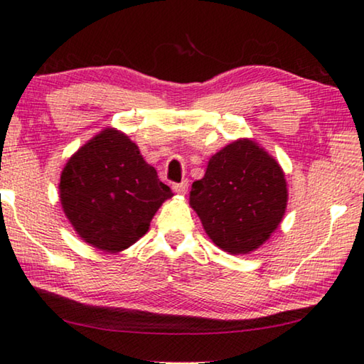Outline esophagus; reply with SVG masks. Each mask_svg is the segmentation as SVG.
Listing matches in <instances>:
<instances>
[{"mask_svg": "<svg viewBox=\"0 0 364 364\" xmlns=\"http://www.w3.org/2000/svg\"><path fill=\"white\" fill-rule=\"evenodd\" d=\"M172 188H173V192H177V193H187V191H188V181H182V182H178V183H173Z\"/></svg>", "mask_w": 364, "mask_h": 364, "instance_id": "esophagus-1", "label": "esophagus"}]
</instances>
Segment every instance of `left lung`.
Segmentation results:
<instances>
[{"instance_id":"left-lung-1","label":"left lung","mask_w":364,"mask_h":364,"mask_svg":"<svg viewBox=\"0 0 364 364\" xmlns=\"http://www.w3.org/2000/svg\"><path fill=\"white\" fill-rule=\"evenodd\" d=\"M191 207L210 240L230 255L255 251L286 213L287 183L281 166L251 139L225 146L192 183Z\"/></svg>"}]
</instances>
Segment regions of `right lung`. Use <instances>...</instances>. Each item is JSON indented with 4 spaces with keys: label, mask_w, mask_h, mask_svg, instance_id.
Returning <instances> with one entry per match:
<instances>
[{
    "label": "right lung",
    "mask_w": 364,
    "mask_h": 364,
    "mask_svg": "<svg viewBox=\"0 0 364 364\" xmlns=\"http://www.w3.org/2000/svg\"><path fill=\"white\" fill-rule=\"evenodd\" d=\"M62 208L85 243L107 252L134 245L172 197L128 136L107 128L83 144L64 167Z\"/></svg>",
    "instance_id": "add662e5"
}]
</instances>
